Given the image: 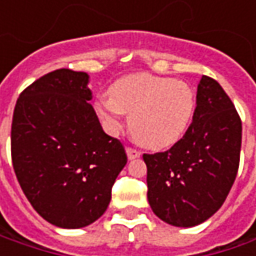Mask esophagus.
<instances>
[{
	"label": "esophagus",
	"mask_w": 256,
	"mask_h": 256,
	"mask_svg": "<svg viewBox=\"0 0 256 256\" xmlns=\"http://www.w3.org/2000/svg\"><path fill=\"white\" fill-rule=\"evenodd\" d=\"M126 155L130 160H135V158H140L141 156V152L138 150H135L132 146H126Z\"/></svg>",
	"instance_id": "34e87169"
}]
</instances>
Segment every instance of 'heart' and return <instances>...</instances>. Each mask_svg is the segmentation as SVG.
Here are the masks:
<instances>
[{
	"label": "heart",
	"instance_id": "obj_1",
	"mask_svg": "<svg viewBox=\"0 0 256 256\" xmlns=\"http://www.w3.org/2000/svg\"><path fill=\"white\" fill-rule=\"evenodd\" d=\"M195 94L186 82L138 72L118 78L110 94L100 96L95 111L110 132H116L130 114V132L151 150L176 144L190 128Z\"/></svg>",
	"mask_w": 256,
	"mask_h": 256
}]
</instances>
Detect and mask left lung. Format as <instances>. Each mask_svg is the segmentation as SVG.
<instances>
[{
    "label": "left lung",
    "instance_id": "8db88e82",
    "mask_svg": "<svg viewBox=\"0 0 256 256\" xmlns=\"http://www.w3.org/2000/svg\"><path fill=\"white\" fill-rule=\"evenodd\" d=\"M242 122L231 98L202 75L185 135L168 151L144 154L148 202L174 226H195L225 202L240 166Z\"/></svg>",
    "mask_w": 256,
    "mask_h": 256
}]
</instances>
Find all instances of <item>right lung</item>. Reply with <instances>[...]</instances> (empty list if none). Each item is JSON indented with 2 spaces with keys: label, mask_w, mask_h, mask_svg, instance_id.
Returning a JSON list of instances; mask_svg holds the SVG:
<instances>
[{
  "label": "right lung",
  "mask_w": 256,
  "mask_h": 256,
  "mask_svg": "<svg viewBox=\"0 0 256 256\" xmlns=\"http://www.w3.org/2000/svg\"><path fill=\"white\" fill-rule=\"evenodd\" d=\"M86 85L85 72L55 70L20 94L12 115L16 180L35 211L60 228L96 221L126 164L122 142L104 132Z\"/></svg>",
  "instance_id": "obj_1"
}]
</instances>
